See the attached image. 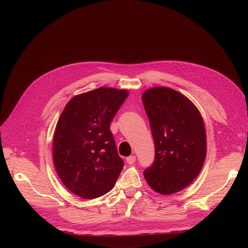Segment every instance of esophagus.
Instances as JSON below:
<instances>
[{"instance_id": "34e87169", "label": "esophagus", "mask_w": 248, "mask_h": 248, "mask_svg": "<svg viewBox=\"0 0 248 248\" xmlns=\"http://www.w3.org/2000/svg\"><path fill=\"white\" fill-rule=\"evenodd\" d=\"M126 163L129 165H133L136 163V155H129L126 158Z\"/></svg>"}]
</instances>
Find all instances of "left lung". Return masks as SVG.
Masks as SVG:
<instances>
[{"label": "left lung", "mask_w": 248, "mask_h": 248, "mask_svg": "<svg viewBox=\"0 0 248 248\" xmlns=\"http://www.w3.org/2000/svg\"><path fill=\"white\" fill-rule=\"evenodd\" d=\"M155 144V161L144 171L150 187L176 193L199 175L206 158V133L197 108L168 87L148 89L141 96Z\"/></svg>", "instance_id": "8db88e82"}]
</instances>
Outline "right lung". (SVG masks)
<instances>
[{"instance_id": "1", "label": "right lung", "mask_w": 248, "mask_h": 248, "mask_svg": "<svg viewBox=\"0 0 248 248\" xmlns=\"http://www.w3.org/2000/svg\"><path fill=\"white\" fill-rule=\"evenodd\" d=\"M127 95L126 90L99 87L72 97L62 111L53 160L62 183L77 196L98 198L119 178L124 161L109 127Z\"/></svg>"}]
</instances>
